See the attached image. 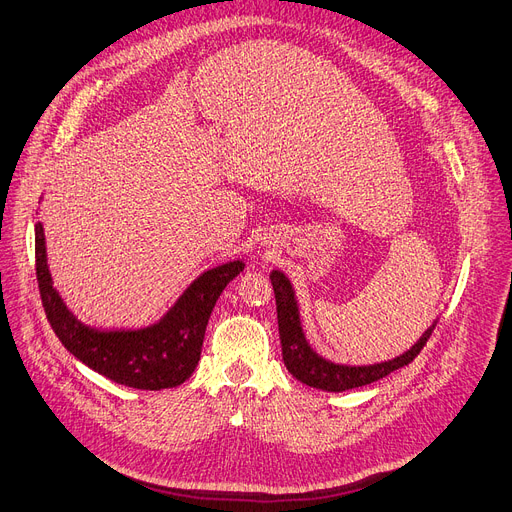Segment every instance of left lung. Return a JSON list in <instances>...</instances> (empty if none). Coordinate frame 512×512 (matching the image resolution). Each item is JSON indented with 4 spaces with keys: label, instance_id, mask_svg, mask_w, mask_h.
Instances as JSON below:
<instances>
[{
    "label": "left lung",
    "instance_id": "left-lung-1",
    "mask_svg": "<svg viewBox=\"0 0 512 512\" xmlns=\"http://www.w3.org/2000/svg\"><path fill=\"white\" fill-rule=\"evenodd\" d=\"M274 297H276V312H278V333H280V344H282V361H285L289 373L301 384L327 390V392H344L352 388H361L371 382L382 380V377L390 375L392 371L409 365L420 350L426 346L428 337L432 335V329L437 327V320H434L432 327L424 331V335L415 342L405 354L392 358V361L375 363V365H361V367H350V365H337L327 361L320 354H316L308 339L301 329V318H299V306L295 299V291L291 287L289 278L274 270L270 274Z\"/></svg>",
    "mask_w": 512,
    "mask_h": 512
}]
</instances>
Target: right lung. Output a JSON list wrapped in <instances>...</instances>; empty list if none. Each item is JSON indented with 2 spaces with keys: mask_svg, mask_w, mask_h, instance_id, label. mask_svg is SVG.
I'll list each match as a JSON object with an SVG mask.
<instances>
[{
  "mask_svg": "<svg viewBox=\"0 0 512 512\" xmlns=\"http://www.w3.org/2000/svg\"><path fill=\"white\" fill-rule=\"evenodd\" d=\"M244 270L230 261L200 274L156 325L135 331H99L75 318L52 287L42 223H35V274L48 323L61 344L107 380L139 390L183 384L194 373L208 318L227 282Z\"/></svg>",
  "mask_w": 512,
  "mask_h": 512,
  "instance_id": "add662e5",
  "label": "right lung"
}]
</instances>
